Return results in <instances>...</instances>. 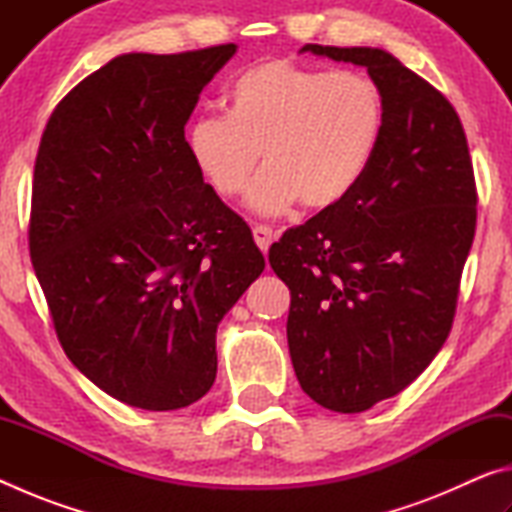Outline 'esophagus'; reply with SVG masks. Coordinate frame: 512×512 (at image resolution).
<instances>
[{
    "label": "esophagus",
    "instance_id": "34e87169",
    "mask_svg": "<svg viewBox=\"0 0 512 512\" xmlns=\"http://www.w3.org/2000/svg\"><path fill=\"white\" fill-rule=\"evenodd\" d=\"M253 237L259 250H262V253H268V248H271V244L275 241V232L273 228H268V225H255Z\"/></svg>",
    "mask_w": 512,
    "mask_h": 512
}]
</instances>
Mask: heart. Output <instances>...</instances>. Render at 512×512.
I'll return each mask as SVG.
<instances>
[{"mask_svg":"<svg viewBox=\"0 0 512 512\" xmlns=\"http://www.w3.org/2000/svg\"><path fill=\"white\" fill-rule=\"evenodd\" d=\"M225 117L187 126L189 160L214 194L237 198L253 180L259 153L266 169L250 189L259 214L300 201L309 210L341 203L375 160L384 135V97L359 69H311L262 60L228 85Z\"/></svg>","mask_w":512,"mask_h":512,"instance_id":"heart-1","label":"heart"}]
</instances>
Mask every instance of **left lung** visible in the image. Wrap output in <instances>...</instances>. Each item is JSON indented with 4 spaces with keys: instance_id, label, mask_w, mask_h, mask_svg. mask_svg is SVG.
<instances>
[{
    "instance_id": "obj_1",
    "label": "left lung",
    "mask_w": 512,
    "mask_h": 512,
    "mask_svg": "<svg viewBox=\"0 0 512 512\" xmlns=\"http://www.w3.org/2000/svg\"><path fill=\"white\" fill-rule=\"evenodd\" d=\"M302 51L366 67L384 97L366 176L268 250L291 291L302 391L329 411L361 413L404 391L447 341L476 228L474 169L452 103L388 51Z\"/></svg>"
}]
</instances>
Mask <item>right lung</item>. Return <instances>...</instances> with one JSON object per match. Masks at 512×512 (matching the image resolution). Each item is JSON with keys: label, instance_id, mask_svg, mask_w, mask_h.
Here are the masks:
<instances>
[{"label": "right lung", "instance_id": "1", "mask_svg": "<svg viewBox=\"0 0 512 512\" xmlns=\"http://www.w3.org/2000/svg\"><path fill=\"white\" fill-rule=\"evenodd\" d=\"M237 45L124 54L51 112L29 253L69 361L115 400L183 409L216 377V327L264 271L246 221L189 160L185 124Z\"/></svg>", "mask_w": 512, "mask_h": 512}]
</instances>
